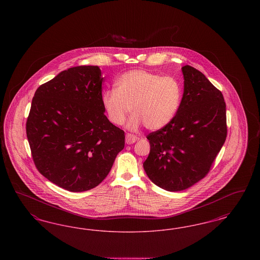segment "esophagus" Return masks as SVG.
Listing matches in <instances>:
<instances>
[{
  "label": "esophagus",
  "mask_w": 260,
  "mask_h": 260,
  "mask_svg": "<svg viewBox=\"0 0 260 260\" xmlns=\"http://www.w3.org/2000/svg\"><path fill=\"white\" fill-rule=\"evenodd\" d=\"M137 140H138V137L134 136V135L127 134V135L125 136V142H126V144H133V143H135Z\"/></svg>",
  "instance_id": "1"
}]
</instances>
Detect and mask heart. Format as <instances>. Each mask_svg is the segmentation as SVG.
<instances>
[{"mask_svg": "<svg viewBox=\"0 0 260 260\" xmlns=\"http://www.w3.org/2000/svg\"><path fill=\"white\" fill-rule=\"evenodd\" d=\"M181 86L172 76H160L142 69L127 71L115 83V89L101 95L108 120L115 125L124 123L133 113L127 127L136 131L141 124L157 131L170 124L180 106Z\"/></svg>", "mask_w": 260, "mask_h": 260, "instance_id": "1", "label": "heart"}]
</instances>
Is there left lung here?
Masks as SVG:
<instances>
[{
  "mask_svg": "<svg viewBox=\"0 0 260 260\" xmlns=\"http://www.w3.org/2000/svg\"><path fill=\"white\" fill-rule=\"evenodd\" d=\"M184 92L173 121L147 136L150 153L143 168L167 191H182L203 179L227 136L222 93L192 66L182 67Z\"/></svg>",
  "mask_w": 260,
  "mask_h": 260,
  "instance_id": "8db88e82",
  "label": "left lung"
}]
</instances>
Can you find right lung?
<instances>
[{
    "mask_svg": "<svg viewBox=\"0 0 260 260\" xmlns=\"http://www.w3.org/2000/svg\"><path fill=\"white\" fill-rule=\"evenodd\" d=\"M99 66L62 71L38 87L26 122L41 174L70 192L101 183L124 147V132L104 114Z\"/></svg>",
    "mask_w": 260,
    "mask_h": 260,
    "instance_id": "right-lung-1",
    "label": "right lung"
}]
</instances>
